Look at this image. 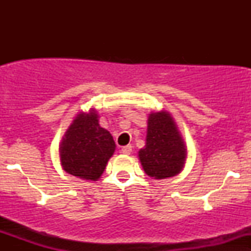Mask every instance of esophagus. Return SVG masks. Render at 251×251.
I'll list each match as a JSON object with an SVG mask.
<instances>
[{"mask_svg":"<svg viewBox=\"0 0 251 251\" xmlns=\"http://www.w3.org/2000/svg\"><path fill=\"white\" fill-rule=\"evenodd\" d=\"M120 152L124 154H129L132 152V146L131 145H126V146H123L122 149H120Z\"/></svg>","mask_w":251,"mask_h":251,"instance_id":"esophagus-1","label":"esophagus"}]
</instances>
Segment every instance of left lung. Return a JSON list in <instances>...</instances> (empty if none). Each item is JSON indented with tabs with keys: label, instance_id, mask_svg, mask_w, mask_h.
Returning <instances> with one entry per match:
<instances>
[{
	"label": "left lung",
	"instance_id": "1",
	"mask_svg": "<svg viewBox=\"0 0 251 251\" xmlns=\"http://www.w3.org/2000/svg\"><path fill=\"white\" fill-rule=\"evenodd\" d=\"M142 168L153 179L180 174L188 159V149L174 117L168 111L151 112L148 118L145 146L138 152Z\"/></svg>",
	"mask_w": 251,
	"mask_h": 251
}]
</instances>
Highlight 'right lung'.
<instances>
[{
  "instance_id": "add662e5",
  "label": "right lung",
  "mask_w": 251,
  "mask_h": 251,
  "mask_svg": "<svg viewBox=\"0 0 251 251\" xmlns=\"http://www.w3.org/2000/svg\"><path fill=\"white\" fill-rule=\"evenodd\" d=\"M116 148L112 134L99 125L97 109L91 108L77 113L66 129L59 145L60 163L67 174L97 181Z\"/></svg>"
}]
</instances>
